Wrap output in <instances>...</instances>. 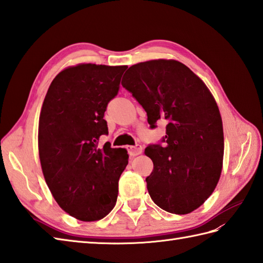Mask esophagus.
I'll return each instance as SVG.
<instances>
[{"mask_svg": "<svg viewBox=\"0 0 263 263\" xmlns=\"http://www.w3.org/2000/svg\"><path fill=\"white\" fill-rule=\"evenodd\" d=\"M127 149H128V153H129L130 156H136V155H139L142 153V146L139 144H136V145H132V146H127Z\"/></svg>", "mask_w": 263, "mask_h": 263, "instance_id": "esophagus-1", "label": "esophagus"}]
</instances>
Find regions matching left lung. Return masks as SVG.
<instances>
[{"mask_svg":"<svg viewBox=\"0 0 263 263\" xmlns=\"http://www.w3.org/2000/svg\"><path fill=\"white\" fill-rule=\"evenodd\" d=\"M125 74L121 84L146 111L151 129L159 120L166 122L165 136L145 149L154 164L146 178L152 200L172 214L194 212L213 194L223 165L217 103L205 83L178 61L139 63Z\"/></svg>","mask_w":263,"mask_h":263,"instance_id":"obj_1","label":"left lung"}]
</instances>
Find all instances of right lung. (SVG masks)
<instances>
[{
  "label": "right lung",
  "instance_id": "obj_1",
  "mask_svg": "<svg viewBox=\"0 0 263 263\" xmlns=\"http://www.w3.org/2000/svg\"><path fill=\"white\" fill-rule=\"evenodd\" d=\"M126 68L68 67L52 80L43 103L38 146L46 183L63 211L80 220L103 218L118 197L127 149L110 143L101 147L99 139L108 135L104 111L118 95Z\"/></svg>",
  "mask_w": 263,
  "mask_h": 263
}]
</instances>
